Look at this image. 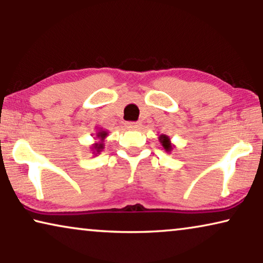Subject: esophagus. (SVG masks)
<instances>
[{
	"mask_svg": "<svg viewBox=\"0 0 263 263\" xmlns=\"http://www.w3.org/2000/svg\"><path fill=\"white\" fill-rule=\"evenodd\" d=\"M125 126L129 129H138L139 126H141V124L139 122H132V121H127L125 124Z\"/></svg>",
	"mask_w": 263,
	"mask_h": 263,
	"instance_id": "esophagus-1",
	"label": "esophagus"
}]
</instances>
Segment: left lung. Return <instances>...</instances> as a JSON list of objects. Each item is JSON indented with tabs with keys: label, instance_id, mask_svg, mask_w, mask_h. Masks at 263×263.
Segmentation results:
<instances>
[{
	"label": "left lung",
	"instance_id": "left-lung-1",
	"mask_svg": "<svg viewBox=\"0 0 263 263\" xmlns=\"http://www.w3.org/2000/svg\"><path fill=\"white\" fill-rule=\"evenodd\" d=\"M160 143L162 144L163 149L166 150L167 153H171L174 148V145L172 144V143H171V138L166 135H161L160 136Z\"/></svg>",
	"mask_w": 263,
	"mask_h": 263
}]
</instances>
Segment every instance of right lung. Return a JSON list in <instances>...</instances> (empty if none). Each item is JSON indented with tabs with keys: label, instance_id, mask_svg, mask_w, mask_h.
Listing matches in <instances>:
<instances>
[{
	"label": "right lung",
	"instance_id": "obj_1",
	"mask_svg": "<svg viewBox=\"0 0 263 263\" xmlns=\"http://www.w3.org/2000/svg\"><path fill=\"white\" fill-rule=\"evenodd\" d=\"M107 136H108V132L103 128H100L99 132H96L97 142L91 145V152H92V154H95L96 155V154H100L102 152L104 148V139L107 138Z\"/></svg>",
	"mask_w": 263,
	"mask_h": 263
}]
</instances>
